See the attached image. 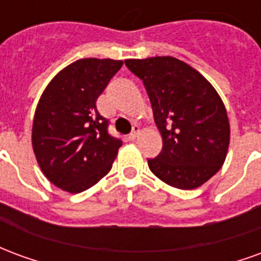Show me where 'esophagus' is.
Instances as JSON below:
<instances>
[{
	"label": "esophagus",
	"mask_w": 261,
	"mask_h": 261,
	"mask_svg": "<svg viewBox=\"0 0 261 261\" xmlns=\"http://www.w3.org/2000/svg\"><path fill=\"white\" fill-rule=\"evenodd\" d=\"M138 134H140V127H138V125H136V127H134V130L131 131V134L128 136V140H130V141L136 140L137 137H138Z\"/></svg>",
	"instance_id": "1"
}]
</instances>
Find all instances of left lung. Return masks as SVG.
<instances>
[{
    "instance_id": "8db88e82",
    "label": "left lung",
    "mask_w": 261,
    "mask_h": 261,
    "mask_svg": "<svg viewBox=\"0 0 261 261\" xmlns=\"http://www.w3.org/2000/svg\"><path fill=\"white\" fill-rule=\"evenodd\" d=\"M124 63L144 82L164 142L158 156L148 159L151 172L181 190L204 185L222 168L229 148V120L218 92L170 56Z\"/></svg>"
}]
</instances>
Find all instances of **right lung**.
<instances>
[{
	"instance_id": "right-lung-1",
	"label": "right lung",
	"mask_w": 261,
	"mask_h": 261,
	"mask_svg": "<svg viewBox=\"0 0 261 261\" xmlns=\"http://www.w3.org/2000/svg\"><path fill=\"white\" fill-rule=\"evenodd\" d=\"M121 65V60H76L48 82L39 99L33 152L43 175L64 192L88 190L112 169L121 141L108 134L96 100Z\"/></svg>"
}]
</instances>
